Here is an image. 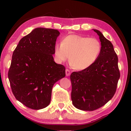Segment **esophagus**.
I'll return each mask as SVG.
<instances>
[{"mask_svg":"<svg viewBox=\"0 0 131 131\" xmlns=\"http://www.w3.org/2000/svg\"><path fill=\"white\" fill-rule=\"evenodd\" d=\"M65 72H66V75H67V77H68L71 75V72H70V71L69 70V69H66Z\"/></svg>","mask_w":131,"mask_h":131,"instance_id":"34e87169","label":"esophagus"}]
</instances>
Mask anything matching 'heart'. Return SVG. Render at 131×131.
Returning <instances> with one entry per match:
<instances>
[{
    "label": "heart",
    "instance_id": "obj_1",
    "mask_svg": "<svg viewBox=\"0 0 131 131\" xmlns=\"http://www.w3.org/2000/svg\"><path fill=\"white\" fill-rule=\"evenodd\" d=\"M101 50L100 41L96 38L70 35L64 37L62 43H56L54 54L57 62L63 63L70 59V63L74 69L84 70L96 62Z\"/></svg>",
    "mask_w": 131,
    "mask_h": 131
}]
</instances>
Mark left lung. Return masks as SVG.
<instances>
[{
  "instance_id": "left-lung-1",
  "label": "left lung",
  "mask_w": 131,
  "mask_h": 131,
  "mask_svg": "<svg viewBox=\"0 0 131 131\" xmlns=\"http://www.w3.org/2000/svg\"><path fill=\"white\" fill-rule=\"evenodd\" d=\"M102 50L96 62L89 68L73 72L71 99L77 108L93 111L102 107L113 97L120 78L118 57L111 42L96 29Z\"/></svg>"
}]
</instances>
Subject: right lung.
I'll use <instances>...</instances> for the list:
<instances>
[{"instance_id":"add662e5","label":"right lung","mask_w":131,"mask_h":131,"mask_svg":"<svg viewBox=\"0 0 131 131\" xmlns=\"http://www.w3.org/2000/svg\"><path fill=\"white\" fill-rule=\"evenodd\" d=\"M59 35L56 29L36 28L20 39L13 52L8 72L12 92L31 109L47 107L53 85L65 77V68L53 56Z\"/></svg>"}]
</instances>
